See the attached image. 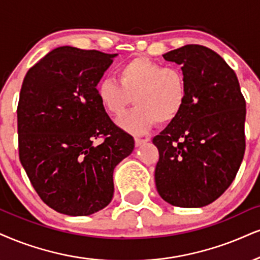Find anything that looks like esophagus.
I'll return each instance as SVG.
<instances>
[{
    "instance_id": "obj_1",
    "label": "esophagus",
    "mask_w": 260,
    "mask_h": 260,
    "mask_svg": "<svg viewBox=\"0 0 260 260\" xmlns=\"http://www.w3.org/2000/svg\"><path fill=\"white\" fill-rule=\"evenodd\" d=\"M148 139H135V145H136V147H140V146H142V145H145V143H147L148 142Z\"/></svg>"
}]
</instances>
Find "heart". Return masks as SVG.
<instances>
[{"mask_svg": "<svg viewBox=\"0 0 260 260\" xmlns=\"http://www.w3.org/2000/svg\"><path fill=\"white\" fill-rule=\"evenodd\" d=\"M118 82L104 78L96 86L102 108L119 115L131 101L135 107L118 118L120 129L130 134H145L156 121L169 124L184 110L188 86L184 73L177 67H162L147 57H134L117 70Z\"/></svg>", "mask_w": 260, "mask_h": 260, "instance_id": "1", "label": "heart"}]
</instances>
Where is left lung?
<instances>
[{
  "label": "left lung",
  "mask_w": 260,
  "mask_h": 260,
  "mask_svg": "<svg viewBox=\"0 0 260 260\" xmlns=\"http://www.w3.org/2000/svg\"><path fill=\"white\" fill-rule=\"evenodd\" d=\"M181 65L184 110L153 143L159 149L156 190L178 207H203L222 195L245 154L246 101L235 72L210 48L188 44L165 53Z\"/></svg>",
  "instance_id": "8db88e82"
}]
</instances>
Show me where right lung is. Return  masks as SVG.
<instances>
[{
  "mask_svg": "<svg viewBox=\"0 0 260 260\" xmlns=\"http://www.w3.org/2000/svg\"><path fill=\"white\" fill-rule=\"evenodd\" d=\"M118 54L59 47L28 70L18 105L19 158L56 212L89 216L113 198V171L135 141L115 125L96 86ZM99 137L105 140L95 146Z\"/></svg>",
  "mask_w": 260,
  "mask_h": 260,
  "instance_id": "add662e5",
  "label": "right lung"
}]
</instances>
